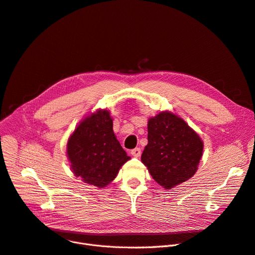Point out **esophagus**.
Listing matches in <instances>:
<instances>
[{
	"label": "esophagus",
	"instance_id": "34e87169",
	"mask_svg": "<svg viewBox=\"0 0 255 255\" xmlns=\"http://www.w3.org/2000/svg\"><path fill=\"white\" fill-rule=\"evenodd\" d=\"M140 154H141V150H140V148H135V149L131 150V155H132V156H134V157H139V156H140Z\"/></svg>",
	"mask_w": 255,
	"mask_h": 255
}]
</instances>
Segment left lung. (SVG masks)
Segmentation results:
<instances>
[{
  "mask_svg": "<svg viewBox=\"0 0 255 255\" xmlns=\"http://www.w3.org/2000/svg\"><path fill=\"white\" fill-rule=\"evenodd\" d=\"M203 148L202 139L185 121L163 112L149 120L141 161L159 185L170 189L193 177Z\"/></svg>",
  "mask_w": 255,
  "mask_h": 255,
  "instance_id": "obj_1",
  "label": "left lung"
}]
</instances>
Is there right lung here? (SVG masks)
Returning a JSON list of instances; mask_svg holds the SVG:
<instances>
[{
	"label": "right lung",
	"instance_id": "add662e5",
	"mask_svg": "<svg viewBox=\"0 0 255 255\" xmlns=\"http://www.w3.org/2000/svg\"><path fill=\"white\" fill-rule=\"evenodd\" d=\"M67 154L74 175L99 188L110 184L130 159L116 138L109 111L84 119L68 140Z\"/></svg>",
	"mask_w": 255,
	"mask_h": 255
}]
</instances>
